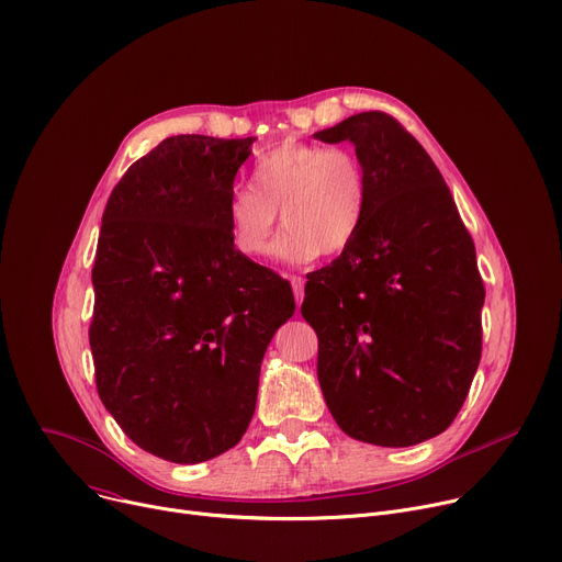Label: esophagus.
I'll return each instance as SVG.
<instances>
[{
	"mask_svg": "<svg viewBox=\"0 0 562 562\" xmlns=\"http://www.w3.org/2000/svg\"><path fill=\"white\" fill-rule=\"evenodd\" d=\"M290 283H292V292H294V301H296V311H299L301 301H304V279L292 274V277H290Z\"/></svg>",
	"mask_w": 562,
	"mask_h": 562,
	"instance_id": "1",
	"label": "esophagus"
}]
</instances>
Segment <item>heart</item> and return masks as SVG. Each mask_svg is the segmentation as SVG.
Listing matches in <instances>:
<instances>
[{
  "label": "heart",
  "instance_id": "b5f03b06",
  "mask_svg": "<svg viewBox=\"0 0 562 562\" xmlns=\"http://www.w3.org/2000/svg\"><path fill=\"white\" fill-rule=\"evenodd\" d=\"M272 245L277 261L306 266L319 254L347 251L364 227L369 178L360 157L347 148L285 142L254 164L251 189H234L225 218L234 247L249 258Z\"/></svg>",
  "mask_w": 562,
  "mask_h": 562
}]
</instances>
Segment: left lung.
<instances>
[{
    "label": "left lung",
    "mask_w": 562,
    "mask_h": 562,
    "mask_svg": "<svg viewBox=\"0 0 562 562\" xmlns=\"http://www.w3.org/2000/svg\"><path fill=\"white\" fill-rule=\"evenodd\" d=\"M349 142L369 178L356 243L308 277L301 315L319 337L317 378L351 439L407 448L459 414L482 358L484 283L439 168L384 112L315 133Z\"/></svg>",
    "instance_id": "1"
}]
</instances>
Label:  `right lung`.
Segmentation results:
<instances>
[{
  "label": "right lung",
  "mask_w": 562,
  "mask_h": 562,
  "mask_svg": "<svg viewBox=\"0 0 562 562\" xmlns=\"http://www.w3.org/2000/svg\"><path fill=\"white\" fill-rule=\"evenodd\" d=\"M256 137L164 139L127 168L103 211L90 347L105 409L142 450L200 463L254 416L290 283L249 261L225 204Z\"/></svg>",
  "instance_id": "right-lung-1"
}]
</instances>
